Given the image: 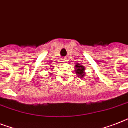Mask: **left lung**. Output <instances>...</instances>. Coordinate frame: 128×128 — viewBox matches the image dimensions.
<instances>
[{"label": "left lung", "mask_w": 128, "mask_h": 128, "mask_svg": "<svg viewBox=\"0 0 128 128\" xmlns=\"http://www.w3.org/2000/svg\"><path fill=\"white\" fill-rule=\"evenodd\" d=\"M75 71H76V74H77V76L79 78H84V76H86V72H85V68L84 66L80 64H77L75 65Z\"/></svg>", "instance_id": "left-lung-1"}]
</instances>
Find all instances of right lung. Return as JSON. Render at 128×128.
Segmentation results:
<instances>
[{"label": "right lung", "mask_w": 128, "mask_h": 128, "mask_svg": "<svg viewBox=\"0 0 128 128\" xmlns=\"http://www.w3.org/2000/svg\"><path fill=\"white\" fill-rule=\"evenodd\" d=\"M50 68H52L51 70H53V68H54V66H50ZM48 70H50V69H48Z\"/></svg>", "instance_id": "add662e5"}]
</instances>
